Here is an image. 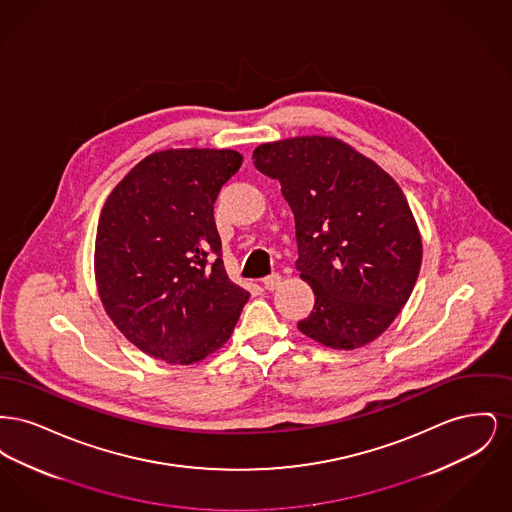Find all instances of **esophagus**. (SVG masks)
<instances>
[{"instance_id":"1","label":"esophagus","mask_w":512,"mask_h":512,"mask_svg":"<svg viewBox=\"0 0 512 512\" xmlns=\"http://www.w3.org/2000/svg\"><path fill=\"white\" fill-rule=\"evenodd\" d=\"M263 284H265L268 292H272V290H276L282 284V276L280 274H270V276L263 280Z\"/></svg>"}]
</instances>
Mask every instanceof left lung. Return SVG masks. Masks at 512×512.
<instances>
[{
	"mask_svg": "<svg viewBox=\"0 0 512 512\" xmlns=\"http://www.w3.org/2000/svg\"><path fill=\"white\" fill-rule=\"evenodd\" d=\"M253 159L257 171L280 180L295 217V268L317 295L297 328L345 351L382 336L422 265L420 230L399 184L330 136L261 144Z\"/></svg>",
	"mask_w": 512,
	"mask_h": 512,
	"instance_id": "left-lung-1",
	"label": "left lung"
}]
</instances>
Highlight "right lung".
I'll return each instance as SVG.
<instances>
[{
  "instance_id": "obj_1",
  "label": "right lung",
  "mask_w": 512,
  "mask_h": 512,
  "mask_svg": "<svg viewBox=\"0 0 512 512\" xmlns=\"http://www.w3.org/2000/svg\"><path fill=\"white\" fill-rule=\"evenodd\" d=\"M242 161L234 149L151 153L101 209L99 299L122 336L149 357L194 365L234 332L249 292L224 270L213 205Z\"/></svg>"
}]
</instances>
